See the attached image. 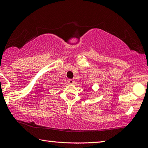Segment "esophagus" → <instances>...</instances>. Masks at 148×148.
Listing matches in <instances>:
<instances>
[{"mask_svg": "<svg viewBox=\"0 0 148 148\" xmlns=\"http://www.w3.org/2000/svg\"><path fill=\"white\" fill-rule=\"evenodd\" d=\"M68 82L70 84H74L75 83V80L72 79H69L68 80Z\"/></svg>", "mask_w": 148, "mask_h": 148, "instance_id": "obj_1", "label": "esophagus"}]
</instances>
